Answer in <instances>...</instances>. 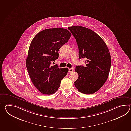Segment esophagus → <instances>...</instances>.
<instances>
[{
  "label": "esophagus",
  "mask_w": 131,
  "mask_h": 131,
  "mask_svg": "<svg viewBox=\"0 0 131 131\" xmlns=\"http://www.w3.org/2000/svg\"><path fill=\"white\" fill-rule=\"evenodd\" d=\"M74 71V69L73 68H69V72L70 73L72 72L73 71Z\"/></svg>",
  "instance_id": "34e87169"
}]
</instances>
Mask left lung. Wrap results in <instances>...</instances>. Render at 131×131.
<instances>
[{
    "label": "left lung",
    "instance_id": "obj_1",
    "mask_svg": "<svg viewBox=\"0 0 131 131\" xmlns=\"http://www.w3.org/2000/svg\"><path fill=\"white\" fill-rule=\"evenodd\" d=\"M79 47V58H86L85 67L76 66L79 78L75 81L76 88L82 93L91 94L100 90L108 79L111 60L104 41L92 30L84 27L68 28Z\"/></svg>",
    "mask_w": 131,
    "mask_h": 131
}]
</instances>
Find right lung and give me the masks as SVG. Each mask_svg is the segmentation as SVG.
Segmentation results:
<instances>
[{
  "label": "right lung",
  "mask_w": 131,
  "mask_h": 131,
  "mask_svg": "<svg viewBox=\"0 0 131 131\" xmlns=\"http://www.w3.org/2000/svg\"><path fill=\"white\" fill-rule=\"evenodd\" d=\"M70 36L67 29L53 28L41 31L32 39L26 65L32 83L43 94L55 93L67 75V68H59L57 65L51 64L58 58L59 49Z\"/></svg>",
  "instance_id": "1"
}]
</instances>
